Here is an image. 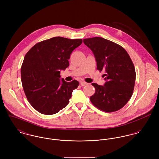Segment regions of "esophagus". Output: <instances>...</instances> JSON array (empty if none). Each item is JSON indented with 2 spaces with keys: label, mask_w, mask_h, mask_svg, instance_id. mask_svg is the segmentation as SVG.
<instances>
[{
  "label": "esophagus",
  "mask_w": 159,
  "mask_h": 159,
  "mask_svg": "<svg viewBox=\"0 0 159 159\" xmlns=\"http://www.w3.org/2000/svg\"><path fill=\"white\" fill-rule=\"evenodd\" d=\"M80 83H81V85L82 86H86V85L88 84V83H86V82H84V81H81Z\"/></svg>",
  "instance_id": "34e87169"
}]
</instances>
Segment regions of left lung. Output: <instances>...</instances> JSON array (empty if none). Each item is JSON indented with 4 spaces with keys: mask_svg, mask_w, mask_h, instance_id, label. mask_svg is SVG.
<instances>
[{
    "mask_svg": "<svg viewBox=\"0 0 159 159\" xmlns=\"http://www.w3.org/2000/svg\"><path fill=\"white\" fill-rule=\"evenodd\" d=\"M92 50L97 69L105 73L104 86L92 83L95 92L90 97L92 103L107 113L116 111L129 102L134 92L136 73L134 63L121 46L102 37L83 40Z\"/></svg>",
    "mask_w": 159,
    "mask_h": 159,
    "instance_id": "8db88e82",
    "label": "left lung"
}]
</instances>
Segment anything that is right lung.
<instances>
[{
  "instance_id": "right-lung-1",
  "label": "right lung",
  "mask_w": 159,
  "mask_h": 159,
  "mask_svg": "<svg viewBox=\"0 0 159 159\" xmlns=\"http://www.w3.org/2000/svg\"><path fill=\"white\" fill-rule=\"evenodd\" d=\"M82 42V39L56 37L35 44L26 53L21 70L23 89L39 113L54 114L68 105L80 83L61 80V70L68 67L70 54Z\"/></svg>"
}]
</instances>
